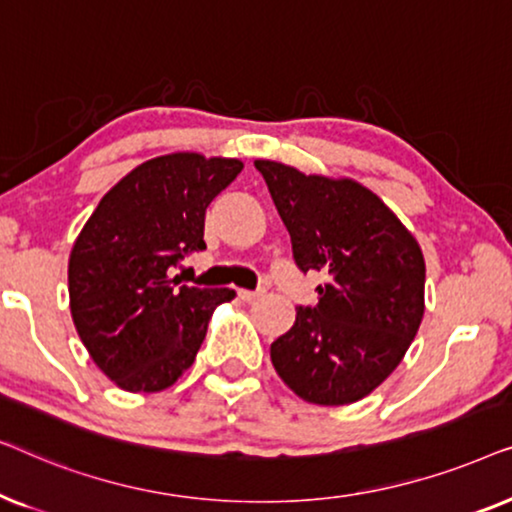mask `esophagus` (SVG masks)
Segmentation results:
<instances>
[{"mask_svg":"<svg viewBox=\"0 0 512 512\" xmlns=\"http://www.w3.org/2000/svg\"><path fill=\"white\" fill-rule=\"evenodd\" d=\"M263 289H258V291H247V289H237V296H240L244 303H251V300H258V298H263Z\"/></svg>","mask_w":512,"mask_h":512,"instance_id":"1","label":"esophagus"}]
</instances>
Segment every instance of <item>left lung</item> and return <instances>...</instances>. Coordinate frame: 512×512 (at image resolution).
<instances>
[{"mask_svg":"<svg viewBox=\"0 0 512 512\" xmlns=\"http://www.w3.org/2000/svg\"><path fill=\"white\" fill-rule=\"evenodd\" d=\"M291 233L298 268L324 272L319 303L270 345L277 375L314 405H349L403 361L424 317V254L380 195L349 177L254 160Z\"/></svg>","mask_w":512,"mask_h":512,"instance_id":"left-lung-1","label":"left lung"}]
</instances>
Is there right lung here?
I'll list each match as a JSON object with an SVG mask.
<instances>
[{"mask_svg":"<svg viewBox=\"0 0 512 512\" xmlns=\"http://www.w3.org/2000/svg\"><path fill=\"white\" fill-rule=\"evenodd\" d=\"M237 158L177 151L146 160L109 188L74 240L69 310L95 366L130 394L172 387L233 289L179 286L184 254L205 249V212L242 172Z\"/></svg>","mask_w":512,"mask_h":512,"instance_id":"right-lung-1","label":"right lung"}]
</instances>
